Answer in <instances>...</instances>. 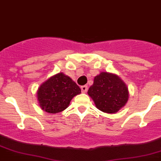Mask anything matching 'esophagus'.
<instances>
[{
    "mask_svg": "<svg viewBox=\"0 0 161 161\" xmlns=\"http://www.w3.org/2000/svg\"><path fill=\"white\" fill-rule=\"evenodd\" d=\"M80 88H81V91H82V92L86 93L87 92V89H88V87H87V85H84V86H81Z\"/></svg>",
    "mask_w": 161,
    "mask_h": 161,
    "instance_id": "esophagus-1",
    "label": "esophagus"
}]
</instances>
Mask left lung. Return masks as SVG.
<instances>
[{
    "label": "left lung",
    "instance_id": "1",
    "mask_svg": "<svg viewBox=\"0 0 161 161\" xmlns=\"http://www.w3.org/2000/svg\"><path fill=\"white\" fill-rule=\"evenodd\" d=\"M87 94L99 110L109 114L117 112L129 99L126 84L116 74L107 72L100 73L94 77Z\"/></svg>",
    "mask_w": 161,
    "mask_h": 161
}]
</instances>
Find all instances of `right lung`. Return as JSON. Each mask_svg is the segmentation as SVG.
I'll list each match as a JSON object with an SVG mask.
<instances>
[{
    "mask_svg": "<svg viewBox=\"0 0 161 161\" xmlns=\"http://www.w3.org/2000/svg\"><path fill=\"white\" fill-rule=\"evenodd\" d=\"M80 93L79 86L70 77L59 73L41 84L37 97L42 110L56 114L65 110L73 97Z\"/></svg>",
    "mask_w": 161,
    "mask_h": 161,
    "instance_id": "add662e5",
    "label": "right lung"
}]
</instances>
